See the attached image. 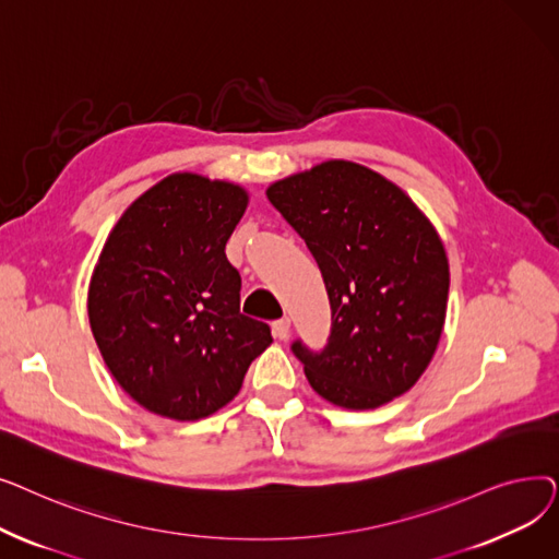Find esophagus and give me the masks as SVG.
Instances as JSON below:
<instances>
[{
  "label": "esophagus",
  "mask_w": 559,
  "mask_h": 559,
  "mask_svg": "<svg viewBox=\"0 0 559 559\" xmlns=\"http://www.w3.org/2000/svg\"><path fill=\"white\" fill-rule=\"evenodd\" d=\"M272 329H274V335H276L278 340H287V337H289V319H287V317L276 319L274 324H272Z\"/></svg>",
  "instance_id": "34e87169"
}]
</instances>
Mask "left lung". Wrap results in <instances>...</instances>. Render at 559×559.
<instances>
[{
    "instance_id": "8db88e82",
    "label": "left lung",
    "mask_w": 559,
    "mask_h": 559,
    "mask_svg": "<svg viewBox=\"0 0 559 559\" xmlns=\"http://www.w3.org/2000/svg\"><path fill=\"white\" fill-rule=\"evenodd\" d=\"M267 199L306 240L329 292L326 348L292 344L310 388L346 409L405 394L447 319L449 258L430 219L383 174L350 160L289 174Z\"/></svg>"
}]
</instances>
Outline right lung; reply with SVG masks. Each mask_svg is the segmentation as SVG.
<instances>
[{
    "label": "right lung",
    "instance_id": "obj_1",
    "mask_svg": "<svg viewBox=\"0 0 559 559\" xmlns=\"http://www.w3.org/2000/svg\"><path fill=\"white\" fill-rule=\"evenodd\" d=\"M249 205L230 181L174 171L117 219L87 287V317L112 378L135 403L197 421L238 396L272 344L240 312L226 242Z\"/></svg>",
    "mask_w": 559,
    "mask_h": 559
}]
</instances>
